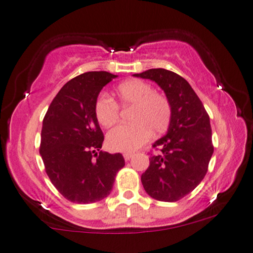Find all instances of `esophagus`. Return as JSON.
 Returning a JSON list of instances; mask_svg holds the SVG:
<instances>
[{
	"label": "esophagus",
	"mask_w": 253,
	"mask_h": 253,
	"mask_svg": "<svg viewBox=\"0 0 253 253\" xmlns=\"http://www.w3.org/2000/svg\"><path fill=\"white\" fill-rule=\"evenodd\" d=\"M131 158H133V153L131 152H127V153H124V159H125L126 161L130 160Z\"/></svg>",
	"instance_id": "1"
}]
</instances>
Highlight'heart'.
I'll use <instances>...</instances> for the list:
<instances>
[{"instance_id":"1","label":"heart","mask_w":253,"mask_h":253,"mask_svg":"<svg viewBox=\"0 0 253 253\" xmlns=\"http://www.w3.org/2000/svg\"><path fill=\"white\" fill-rule=\"evenodd\" d=\"M119 103L133 105L129 125H119L107 135L109 149L119 152H133L149 141L151 133L160 134L167 129L171 118V107L164 94L154 92L152 85L141 79H129L116 87ZM97 122L105 128L115 125L119 108L107 95H100L94 104Z\"/></svg>"}]
</instances>
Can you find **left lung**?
<instances>
[{"instance_id": "obj_1", "label": "left lung", "mask_w": 253, "mask_h": 253, "mask_svg": "<svg viewBox=\"0 0 253 253\" xmlns=\"http://www.w3.org/2000/svg\"><path fill=\"white\" fill-rule=\"evenodd\" d=\"M133 76L157 83L171 107L167 134L153 144L160 153L150 158L149 168L141 176L143 187L158 201H178L208 171L213 153L210 118L191 85L176 73L158 68Z\"/></svg>"}]
</instances>
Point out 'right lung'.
I'll return each mask as SVG.
<instances>
[{"label":"right lung","instance_id":"obj_1","mask_svg":"<svg viewBox=\"0 0 253 253\" xmlns=\"http://www.w3.org/2000/svg\"><path fill=\"white\" fill-rule=\"evenodd\" d=\"M116 77L89 71L73 78L59 90L43 119L40 154L45 170L71 202L87 205L107 198L125 166L120 153L100 151L104 137L94 111L101 89Z\"/></svg>","mask_w":253,"mask_h":253}]
</instances>
